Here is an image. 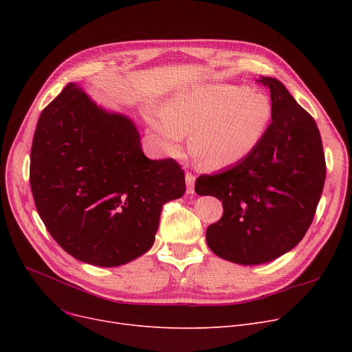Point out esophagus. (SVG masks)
Here are the masks:
<instances>
[{"mask_svg":"<svg viewBox=\"0 0 352 352\" xmlns=\"http://www.w3.org/2000/svg\"><path fill=\"white\" fill-rule=\"evenodd\" d=\"M186 181H187V194H194V186H195V175L191 173H187L186 175Z\"/></svg>","mask_w":352,"mask_h":352,"instance_id":"34e87169","label":"esophagus"}]
</instances>
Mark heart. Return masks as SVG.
I'll return each mask as SVG.
<instances>
[{"label":"heart","mask_w":352,"mask_h":352,"mask_svg":"<svg viewBox=\"0 0 352 352\" xmlns=\"http://www.w3.org/2000/svg\"><path fill=\"white\" fill-rule=\"evenodd\" d=\"M272 116L270 98L247 87L204 85L166 102L154 121L173 151L191 133L190 150L207 168H227L250 155Z\"/></svg>","instance_id":"obj_1"}]
</instances>
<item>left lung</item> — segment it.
I'll use <instances>...</instances> for the list:
<instances>
[{"label":"left lung","instance_id":"1","mask_svg":"<svg viewBox=\"0 0 352 352\" xmlns=\"http://www.w3.org/2000/svg\"><path fill=\"white\" fill-rule=\"evenodd\" d=\"M271 91L272 121L243 161L226 171L202 174L198 195L223 201L224 214L207 228L218 256L255 265L275 260L308 231L325 182V155L318 126L278 80H256Z\"/></svg>","mask_w":352,"mask_h":352}]
</instances>
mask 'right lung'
Here are the masks:
<instances>
[{
	"label": "right lung",
	"mask_w": 352,
	"mask_h": 352,
	"mask_svg": "<svg viewBox=\"0 0 352 352\" xmlns=\"http://www.w3.org/2000/svg\"><path fill=\"white\" fill-rule=\"evenodd\" d=\"M131 120L69 82L41 113L30 184L43 223L77 260L118 267L150 250L162 206L186 192L173 160H150Z\"/></svg>",
	"instance_id": "add662e5"
}]
</instances>
